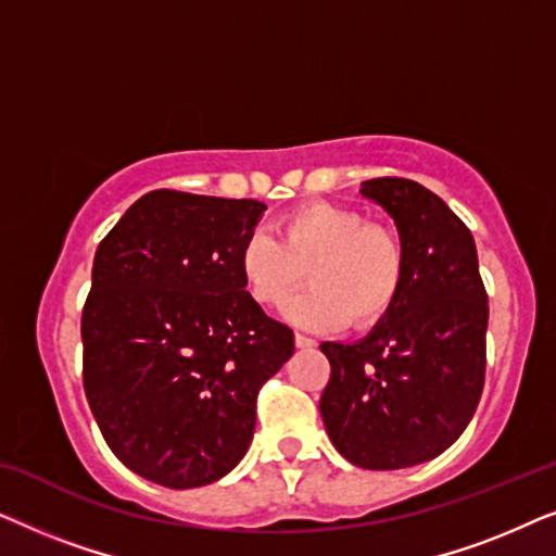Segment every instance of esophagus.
<instances>
[{
	"instance_id": "34e87169",
	"label": "esophagus",
	"mask_w": 556,
	"mask_h": 556,
	"mask_svg": "<svg viewBox=\"0 0 556 556\" xmlns=\"http://www.w3.org/2000/svg\"><path fill=\"white\" fill-rule=\"evenodd\" d=\"M295 346H299V349H314L316 341L311 337H303V333H295Z\"/></svg>"
}]
</instances>
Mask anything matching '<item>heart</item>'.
Wrapping results in <instances>:
<instances>
[{
    "label": "heart",
    "instance_id": "obj_1",
    "mask_svg": "<svg viewBox=\"0 0 556 556\" xmlns=\"http://www.w3.org/2000/svg\"><path fill=\"white\" fill-rule=\"evenodd\" d=\"M240 276L263 306H280L308 270L311 288L283 308L301 329L369 326L397 299L405 248L384 225L329 202L301 204L278 223V240L253 232L242 242Z\"/></svg>",
    "mask_w": 556,
    "mask_h": 556
}]
</instances>
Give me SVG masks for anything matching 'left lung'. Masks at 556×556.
<instances>
[{
    "mask_svg": "<svg viewBox=\"0 0 556 556\" xmlns=\"http://www.w3.org/2000/svg\"><path fill=\"white\" fill-rule=\"evenodd\" d=\"M394 219L405 276L392 308L364 339L324 341L331 379L318 402L349 463L397 470L438 458L468 428L485 375V295L473 235L413 179L362 181Z\"/></svg>",
    "mask_w": 556,
    "mask_h": 556,
    "instance_id": "obj_1",
    "label": "left lung"
}]
</instances>
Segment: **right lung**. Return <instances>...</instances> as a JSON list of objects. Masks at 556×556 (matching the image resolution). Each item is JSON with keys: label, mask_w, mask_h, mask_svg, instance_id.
<instances>
[{"label": "right lung", "mask_w": 556, "mask_h": 556, "mask_svg": "<svg viewBox=\"0 0 556 556\" xmlns=\"http://www.w3.org/2000/svg\"><path fill=\"white\" fill-rule=\"evenodd\" d=\"M257 200L154 189L93 257L83 308V384L113 455L166 489L215 483L253 443L255 397L293 356L238 255Z\"/></svg>", "instance_id": "obj_1"}]
</instances>
